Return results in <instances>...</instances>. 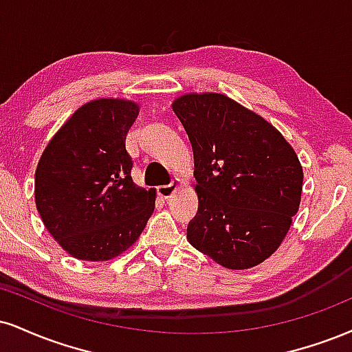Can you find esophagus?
<instances>
[{
    "instance_id": "obj_1",
    "label": "esophagus",
    "mask_w": 352,
    "mask_h": 352,
    "mask_svg": "<svg viewBox=\"0 0 352 352\" xmlns=\"http://www.w3.org/2000/svg\"><path fill=\"white\" fill-rule=\"evenodd\" d=\"M179 187H180V180L175 179V180L172 182V184H168V185H160V187L157 188V193L160 195V197L167 200V198H170L172 195L177 192V188H179Z\"/></svg>"
}]
</instances>
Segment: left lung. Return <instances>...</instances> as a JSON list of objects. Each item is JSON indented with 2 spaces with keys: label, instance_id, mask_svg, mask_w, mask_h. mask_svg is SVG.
Masks as SVG:
<instances>
[{
  "label": "left lung",
  "instance_id": "obj_1",
  "mask_svg": "<svg viewBox=\"0 0 352 352\" xmlns=\"http://www.w3.org/2000/svg\"><path fill=\"white\" fill-rule=\"evenodd\" d=\"M195 159L198 211L188 223L195 249L228 269L261 264L285 238L300 206L303 170L264 118L219 93L173 101Z\"/></svg>",
  "mask_w": 352,
  "mask_h": 352
}]
</instances>
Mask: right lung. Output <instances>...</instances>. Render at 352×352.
I'll use <instances>...</instances> for the list:
<instances>
[{
	"label": "right lung",
	"instance_id": "1",
	"mask_svg": "<svg viewBox=\"0 0 352 352\" xmlns=\"http://www.w3.org/2000/svg\"><path fill=\"white\" fill-rule=\"evenodd\" d=\"M139 114L128 100L83 104L57 131L36 168V206L54 239L82 261H109L141 236L155 190L133 182L126 134Z\"/></svg>",
	"mask_w": 352,
	"mask_h": 352
}]
</instances>
